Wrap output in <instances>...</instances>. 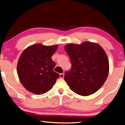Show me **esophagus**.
<instances>
[{"label":"esophagus","mask_w":125,"mask_h":125,"mask_svg":"<svg viewBox=\"0 0 125 125\" xmlns=\"http://www.w3.org/2000/svg\"><path fill=\"white\" fill-rule=\"evenodd\" d=\"M64 73L59 74V76H60V78H61V79H63V78L64 77Z\"/></svg>","instance_id":"obj_1"}]
</instances>
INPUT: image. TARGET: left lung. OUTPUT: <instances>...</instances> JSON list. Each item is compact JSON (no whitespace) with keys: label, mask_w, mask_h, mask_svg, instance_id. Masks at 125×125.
Returning <instances> with one entry per match:
<instances>
[{"label":"left lung","mask_w":125,"mask_h":125,"mask_svg":"<svg viewBox=\"0 0 125 125\" xmlns=\"http://www.w3.org/2000/svg\"><path fill=\"white\" fill-rule=\"evenodd\" d=\"M72 68L66 72L64 80L76 94L87 96L101 87L109 73V61L103 48L98 43L84 42L64 46Z\"/></svg>","instance_id":"1"}]
</instances>
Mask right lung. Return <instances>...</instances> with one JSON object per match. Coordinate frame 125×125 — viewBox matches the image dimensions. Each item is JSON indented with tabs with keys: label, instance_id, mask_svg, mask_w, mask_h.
<instances>
[{
	"label": "right lung",
	"instance_id": "obj_1",
	"mask_svg": "<svg viewBox=\"0 0 125 125\" xmlns=\"http://www.w3.org/2000/svg\"><path fill=\"white\" fill-rule=\"evenodd\" d=\"M42 44H33L24 50L18 59L17 72L23 86L30 92L42 94L51 90L59 77L53 71L55 63L52 56L58 48Z\"/></svg>",
	"mask_w": 125,
	"mask_h": 125
}]
</instances>
